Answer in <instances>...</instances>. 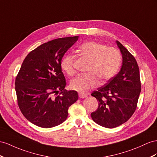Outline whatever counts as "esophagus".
I'll use <instances>...</instances> for the list:
<instances>
[{"label": "esophagus", "instance_id": "esophagus-1", "mask_svg": "<svg viewBox=\"0 0 157 157\" xmlns=\"http://www.w3.org/2000/svg\"><path fill=\"white\" fill-rule=\"evenodd\" d=\"M79 98H86L87 97V95L85 94H82V93H79Z\"/></svg>", "mask_w": 157, "mask_h": 157}]
</instances>
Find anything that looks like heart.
I'll return each mask as SVG.
<instances>
[{
    "label": "heart",
    "mask_w": 157,
    "mask_h": 157,
    "mask_svg": "<svg viewBox=\"0 0 157 157\" xmlns=\"http://www.w3.org/2000/svg\"><path fill=\"white\" fill-rule=\"evenodd\" d=\"M79 50L91 59L87 69L89 73L79 74L72 79L70 84L72 90L86 93L99 85V78L105 82L117 73L121 63V54L117 48L107 47L98 42L88 41L83 43ZM60 67L67 75H74V56L71 54L64 55L60 62Z\"/></svg>",
    "instance_id": "b5f03b06"
}]
</instances>
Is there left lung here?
Masks as SVG:
<instances>
[{
  "label": "left lung",
  "instance_id": "obj_1",
  "mask_svg": "<svg viewBox=\"0 0 157 157\" xmlns=\"http://www.w3.org/2000/svg\"><path fill=\"white\" fill-rule=\"evenodd\" d=\"M123 64L119 73L91 95L99 102L91 113L94 121L106 128L117 127L131 118L137 105L141 90L139 69L134 56L119 41Z\"/></svg>",
  "mask_w": 157,
  "mask_h": 157
}]
</instances>
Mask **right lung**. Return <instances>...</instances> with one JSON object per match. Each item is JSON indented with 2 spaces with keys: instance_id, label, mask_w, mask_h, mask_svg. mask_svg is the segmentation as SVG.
Masks as SVG:
<instances>
[{
  "instance_id": "1",
  "label": "right lung",
  "mask_w": 157,
  "mask_h": 157,
  "mask_svg": "<svg viewBox=\"0 0 157 157\" xmlns=\"http://www.w3.org/2000/svg\"><path fill=\"white\" fill-rule=\"evenodd\" d=\"M79 36L61 38L42 44L24 60L15 80L18 105L30 122L43 128L62 123L68 108L78 99L76 91H67L60 62ZM59 94L55 96H53Z\"/></svg>"
}]
</instances>
